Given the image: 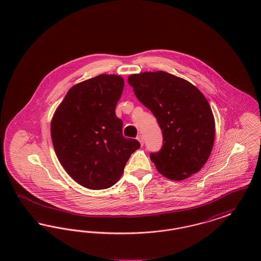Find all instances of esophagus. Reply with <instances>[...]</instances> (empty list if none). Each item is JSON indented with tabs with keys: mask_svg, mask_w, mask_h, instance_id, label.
Listing matches in <instances>:
<instances>
[{
	"mask_svg": "<svg viewBox=\"0 0 261 261\" xmlns=\"http://www.w3.org/2000/svg\"><path fill=\"white\" fill-rule=\"evenodd\" d=\"M137 140L140 142V144L142 146L144 145V137L142 136V135H139V136L137 137Z\"/></svg>",
	"mask_w": 261,
	"mask_h": 261,
	"instance_id": "34e87169",
	"label": "esophagus"
}]
</instances>
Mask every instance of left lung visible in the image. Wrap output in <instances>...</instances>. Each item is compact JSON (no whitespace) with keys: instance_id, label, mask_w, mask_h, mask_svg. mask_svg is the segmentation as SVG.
I'll return each instance as SVG.
<instances>
[{"instance_id":"1","label":"left lung","mask_w":261,"mask_h":261,"mask_svg":"<svg viewBox=\"0 0 261 261\" xmlns=\"http://www.w3.org/2000/svg\"><path fill=\"white\" fill-rule=\"evenodd\" d=\"M128 82L162 131V149L149 154L159 172L171 180L197 173L211 155L215 136L207 99L190 82L164 71L131 75Z\"/></svg>"}]
</instances>
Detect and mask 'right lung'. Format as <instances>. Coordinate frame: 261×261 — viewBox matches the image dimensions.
I'll list each match as a JSON object with an SVG mask.
<instances>
[{"instance_id":"1","label":"right lung","mask_w":261,"mask_h":261,"mask_svg":"<svg viewBox=\"0 0 261 261\" xmlns=\"http://www.w3.org/2000/svg\"><path fill=\"white\" fill-rule=\"evenodd\" d=\"M124 87L122 77L101 74L71 88L55 113L50 134L62 167L91 190L113 186L130 155L140 148L125 138L115 114Z\"/></svg>"}]
</instances>
